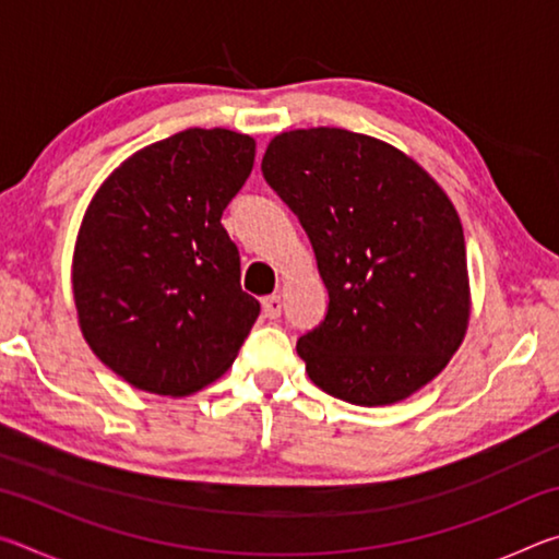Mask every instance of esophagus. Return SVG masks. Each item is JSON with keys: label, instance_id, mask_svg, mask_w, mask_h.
Instances as JSON below:
<instances>
[{"label": "esophagus", "instance_id": "1", "mask_svg": "<svg viewBox=\"0 0 559 559\" xmlns=\"http://www.w3.org/2000/svg\"><path fill=\"white\" fill-rule=\"evenodd\" d=\"M263 316H266L269 320H276L281 316V298L278 296L263 298Z\"/></svg>", "mask_w": 559, "mask_h": 559}]
</instances>
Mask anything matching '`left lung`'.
<instances>
[{"label": "left lung", "instance_id": "obj_1", "mask_svg": "<svg viewBox=\"0 0 559 559\" xmlns=\"http://www.w3.org/2000/svg\"><path fill=\"white\" fill-rule=\"evenodd\" d=\"M261 173L313 243L328 313L298 340L320 390L359 406L421 390L468 328L466 241L447 192L400 150L343 128L281 132Z\"/></svg>", "mask_w": 559, "mask_h": 559}]
</instances>
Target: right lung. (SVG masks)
Segmentation results:
<instances>
[{
    "mask_svg": "<svg viewBox=\"0 0 559 559\" xmlns=\"http://www.w3.org/2000/svg\"><path fill=\"white\" fill-rule=\"evenodd\" d=\"M257 143L189 128L138 150L93 197L73 251V300L103 365L153 394L185 396L229 370L261 306L241 290L222 214Z\"/></svg>",
    "mask_w": 559,
    "mask_h": 559,
    "instance_id": "right-lung-1",
    "label": "right lung"
}]
</instances>
